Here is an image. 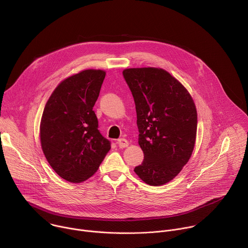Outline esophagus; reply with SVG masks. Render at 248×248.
<instances>
[{"label": "esophagus", "instance_id": "1", "mask_svg": "<svg viewBox=\"0 0 248 248\" xmlns=\"http://www.w3.org/2000/svg\"><path fill=\"white\" fill-rule=\"evenodd\" d=\"M117 143H118L120 148H124V147H126L128 145V141L126 139H124V138H120L118 140Z\"/></svg>", "mask_w": 248, "mask_h": 248}]
</instances>
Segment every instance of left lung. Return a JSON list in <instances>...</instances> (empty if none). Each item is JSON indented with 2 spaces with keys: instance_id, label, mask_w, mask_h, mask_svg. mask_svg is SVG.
Here are the masks:
<instances>
[{
  "instance_id": "obj_1",
  "label": "left lung",
  "mask_w": 248,
  "mask_h": 248,
  "mask_svg": "<svg viewBox=\"0 0 248 248\" xmlns=\"http://www.w3.org/2000/svg\"><path fill=\"white\" fill-rule=\"evenodd\" d=\"M135 103L138 143L144 153L135 173L149 186L171 181L188 162L195 144L197 112L185 86L166 70L123 72Z\"/></svg>"
}]
</instances>
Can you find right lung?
Masks as SVG:
<instances>
[{"instance_id":"1","label":"right lung","mask_w":248,"mask_h":248,"mask_svg":"<svg viewBox=\"0 0 248 248\" xmlns=\"http://www.w3.org/2000/svg\"><path fill=\"white\" fill-rule=\"evenodd\" d=\"M106 73L86 69L62 80L46 103L40 124L43 153L62 179L81 183L98 170L111 142L93 111Z\"/></svg>"}]
</instances>
